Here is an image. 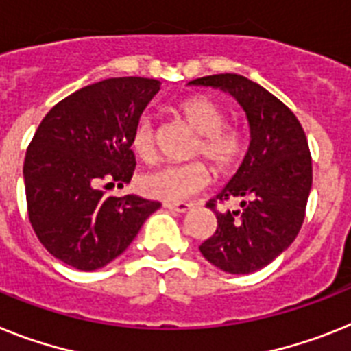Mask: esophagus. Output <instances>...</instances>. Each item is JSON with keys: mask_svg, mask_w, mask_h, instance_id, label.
I'll use <instances>...</instances> for the list:
<instances>
[{"mask_svg": "<svg viewBox=\"0 0 351 351\" xmlns=\"http://www.w3.org/2000/svg\"><path fill=\"white\" fill-rule=\"evenodd\" d=\"M164 207L169 208V210H173V212H182V214H184V212L189 210L193 205H191V203H185V202H178V203H164Z\"/></svg>", "mask_w": 351, "mask_h": 351, "instance_id": "34e87169", "label": "esophagus"}]
</instances>
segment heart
Listing matches in <instances>:
<instances>
[{
  "mask_svg": "<svg viewBox=\"0 0 351 351\" xmlns=\"http://www.w3.org/2000/svg\"><path fill=\"white\" fill-rule=\"evenodd\" d=\"M178 114L194 134L193 155H203L217 173L234 169L244 153V137L235 126H228L226 112L221 105L205 96L185 99ZM132 149L143 160L155 157V125L149 116H143L132 132ZM208 184V169L203 162L171 164L141 176L139 185L146 196L162 202H182L203 191Z\"/></svg>",
  "mask_w": 351,
  "mask_h": 351,
  "instance_id": "heart-1",
  "label": "heart"
}]
</instances>
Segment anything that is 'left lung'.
Masks as SVG:
<instances>
[{
	"label": "left lung",
	"mask_w": 351,
	"mask_h": 351,
	"mask_svg": "<svg viewBox=\"0 0 351 351\" xmlns=\"http://www.w3.org/2000/svg\"><path fill=\"white\" fill-rule=\"evenodd\" d=\"M189 85L228 93L248 119V152L225 189L207 203L217 217V230L199 246L203 257L221 271L248 275L284 253L302 228L312 187L307 137L280 99L244 76H203ZM230 199H239L241 208L215 210L217 201Z\"/></svg>",
	"instance_id": "obj_1"
}]
</instances>
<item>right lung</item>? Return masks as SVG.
Masks as SVG:
<instances>
[{
  "mask_svg": "<svg viewBox=\"0 0 351 351\" xmlns=\"http://www.w3.org/2000/svg\"><path fill=\"white\" fill-rule=\"evenodd\" d=\"M158 90L153 78H108L62 99L40 121L23 166L28 217L44 248L67 266H107L160 208L98 187L132 180V132Z\"/></svg>",
  "mask_w": 351,
  "mask_h": 351,
  "instance_id": "right-lung-1",
  "label": "right lung"
}]
</instances>
